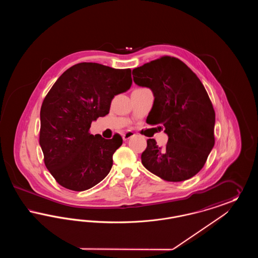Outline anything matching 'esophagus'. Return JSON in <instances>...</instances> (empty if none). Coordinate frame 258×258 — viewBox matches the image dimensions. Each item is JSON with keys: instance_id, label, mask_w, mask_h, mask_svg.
I'll return each mask as SVG.
<instances>
[{"instance_id": "esophagus-1", "label": "esophagus", "mask_w": 258, "mask_h": 258, "mask_svg": "<svg viewBox=\"0 0 258 258\" xmlns=\"http://www.w3.org/2000/svg\"><path fill=\"white\" fill-rule=\"evenodd\" d=\"M134 136H135V134L133 132H126L123 135V141H126V140H128L130 138H132Z\"/></svg>"}]
</instances>
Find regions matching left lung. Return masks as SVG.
<instances>
[{"label": "left lung", "mask_w": 258, "mask_h": 258, "mask_svg": "<svg viewBox=\"0 0 258 258\" xmlns=\"http://www.w3.org/2000/svg\"><path fill=\"white\" fill-rule=\"evenodd\" d=\"M133 75L136 85L154 94L146 122L160 124L168 136L163 148L148 139L142 164L167 182L194 177L215 145L216 116L203 84L183 61L168 56L136 68Z\"/></svg>", "instance_id": "obj_1"}]
</instances>
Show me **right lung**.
I'll use <instances>...</instances> for the list:
<instances>
[{
  "label": "right lung",
  "mask_w": 258,
  "mask_h": 258,
  "mask_svg": "<svg viewBox=\"0 0 258 258\" xmlns=\"http://www.w3.org/2000/svg\"><path fill=\"white\" fill-rule=\"evenodd\" d=\"M132 82L130 69L80 62L51 88L40 109L39 145L47 169L61 186L82 191L108 175L123 139L119 135L105 139L89 130L92 122L109 113L112 98Z\"/></svg>",
  "instance_id": "add662e5"
}]
</instances>
